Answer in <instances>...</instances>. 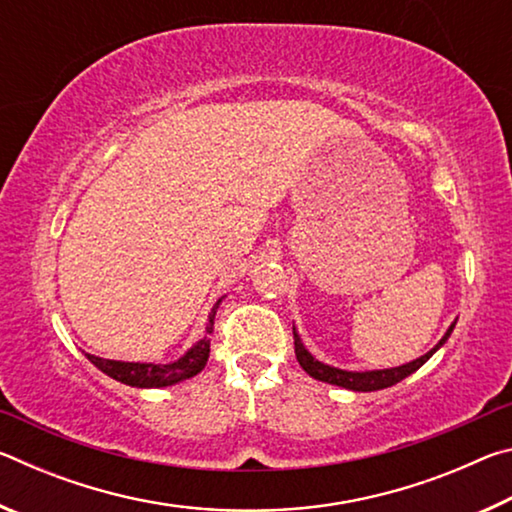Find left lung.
<instances>
[{
    "label": "left lung",
    "instance_id": "left-lung-1",
    "mask_svg": "<svg viewBox=\"0 0 512 512\" xmlns=\"http://www.w3.org/2000/svg\"><path fill=\"white\" fill-rule=\"evenodd\" d=\"M454 325H449V329L445 332L443 339L438 341L436 348H431L427 354H422L420 359H415L411 363H404V366H397V368H386V370H366V372H352V370H341V368H334V366H327V363L318 361L311 357V352L302 345L300 336L296 332V327H293V345H296V357L298 363L302 366V370L307 372L309 377H314L318 381H327V384H334V386H341V388H348V391H359V393H370V391H381V388H388L397 384V381H402L404 377L413 375L415 370L420 366H424L431 357L433 352L438 348H443L445 341L449 339V334L454 332Z\"/></svg>",
    "mask_w": 512,
    "mask_h": 512
}]
</instances>
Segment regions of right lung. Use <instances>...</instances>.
I'll return each instance as SVG.
<instances>
[{
  "label": "right lung",
  "mask_w": 512,
  "mask_h": 512,
  "mask_svg": "<svg viewBox=\"0 0 512 512\" xmlns=\"http://www.w3.org/2000/svg\"><path fill=\"white\" fill-rule=\"evenodd\" d=\"M221 300H216V305L210 311V323H207L205 332L212 334L214 329V316L216 309H219ZM203 336L194 348H189L183 357L171 361V363H135V361H112V359H101L94 357V354H85L94 366L101 372H106L108 377L121 381L126 386L135 388H162V386H173L178 381H185L189 377L198 375L205 368L207 357H210V336Z\"/></svg>",
  "instance_id": "obj_1"
}]
</instances>
